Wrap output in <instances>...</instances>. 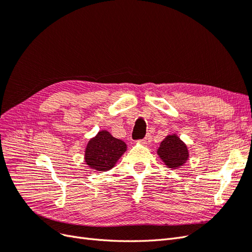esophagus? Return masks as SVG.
<instances>
[{"label": "esophagus", "mask_w": 252, "mask_h": 252, "mask_svg": "<svg viewBox=\"0 0 252 252\" xmlns=\"http://www.w3.org/2000/svg\"><path fill=\"white\" fill-rule=\"evenodd\" d=\"M150 142H151V134L148 133V134L144 138L143 144H144V145H148V144H150Z\"/></svg>", "instance_id": "34e87169"}]
</instances>
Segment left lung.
Listing matches in <instances>:
<instances>
[{"instance_id":"obj_1","label":"left lung","mask_w":252,"mask_h":252,"mask_svg":"<svg viewBox=\"0 0 252 252\" xmlns=\"http://www.w3.org/2000/svg\"><path fill=\"white\" fill-rule=\"evenodd\" d=\"M157 154L168 168L178 169L189 159V150L177 133L168 134L161 142Z\"/></svg>"}]
</instances>
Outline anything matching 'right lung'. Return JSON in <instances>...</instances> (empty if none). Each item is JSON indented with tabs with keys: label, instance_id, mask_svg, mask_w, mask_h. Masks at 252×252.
<instances>
[{
	"label": "right lung",
	"instance_id": "right-lung-1",
	"mask_svg": "<svg viewBox=\"0 0 252 252\" xmlns=\"http://www.w3.org/2000/svg\"><path fill=\"white\" fill-rule=\"evenodd\" d=\"M126 150L125 142L114 138L104 129L88 141L84 159L89 168L104 172L113 168Z\"/></svg>",
	"mask_w": 252,
	"mask_h": 252
}]
</instances>
